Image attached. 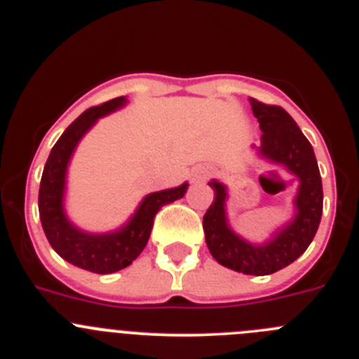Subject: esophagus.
<instances>
[{"label": "esophagus", "mask_w": 359, "mask_h": 359, "mask_svg": "<svg viewBox=\"0 0 359 359\" xmlns=\"http://www.w3.org/2000/svg\"><path fill=\"white\" fill-rule=\"evenodd\" d=\"M212 172H214V170H212L210 166H200V168H196L193 172V180L194 182H200V180L208 179V177L212 175Z\"/></svg>", "instance_id": "34e87169"}]
</instances>
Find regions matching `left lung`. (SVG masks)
<instances>
[{
  "label": "left lung",
  "mask_w": 359,
  "mask_h": 359,
  "mask_svg": "<svg viewBox=\"0 0 359 359\" xmlns=\"http://www.w3.org/2000/svg\"><path fill=\"white\" fill-rule=\"evenodd\" d=\"M254 117L259 123L261 156L284 165L300 179V191L294 200L297 215L293 222L264 245H250L236 236L226 224V189L212 180L214 201L203 215L205 240L217 263L245 276H270L279 272L302 256L311 245L323 214V182L314 149L293 117L279 105H266L250 98Z\"/></svg>",
  "instance_id": "1"
}]
</instances>
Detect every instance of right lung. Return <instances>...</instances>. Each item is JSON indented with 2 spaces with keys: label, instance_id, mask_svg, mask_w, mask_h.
<instances>
[{
  "label": "right lung",
  "instance_id": "right-lung-1",
  "mask_svg": "<svg viewBox=\"0 0 359 359\" xmlns=\"http://www.w3.org/2000/svg\"><path fill=\"white\" fill-rule=\"evenodd\" d=\"M124 102V96H121L98 107H91L66 128L45 163L38 193L40 221L52 249L68 263L93 273H112L133 263L147 245L159 208L182 198L187 189V184H182L175 189L149 194L131 221L123 229L109 235H89L69 224L62 212V193L66 166L73 149L98 117L114 112L123 107Z\"/></svg>",
  "mask_w": 359,
  "mask_h": 359
}]
</instances>
